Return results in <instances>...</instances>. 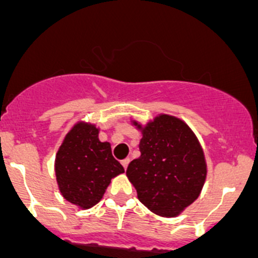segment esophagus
<instances>
[{
  "instance_id": "34e87169",
  "label": "esophagus",
  "mask_w": 258,
  "mask_h": 258,
  "mask_svg": "<svg viewBox=\"0 0 258 258\" xmlns=\"http://www.w3.org/2000/svg\"><path fill=\"white\" fill-rule=\"evenodd\" d=\"M128 163H130V158H124V160H122V166H123L124 168H127Z\"/></svg>"
}]
</instances>
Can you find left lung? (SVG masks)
<instances>
[{"label":"left lung","instance_id":"obj_1","mask_svg":"<svg viewBox=\"0 0 258 258\" xmlns=\"http://www.w3.org/2000/svg\"><path fill=\"white\" fill-rule=\"evenodd\" d=\"M141 156L128 165L126 175L140 201L151 212L176 217L199 199L207 176L204 150L195 132L181 118L160 113L141 124Z\"/></svg>","mask_w":258,"mask_h":258}]
</instances>
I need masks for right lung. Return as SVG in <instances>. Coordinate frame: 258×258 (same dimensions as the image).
Returning a JSON list of instances; mask_svg holds the SVG:
<instances>
[{
  "label": "right lung",
  "instance_id": "obj_1",
  "mask_svg": "<svg viewBox=\"0 0 258 258\" xmlns=\"http://www.w3.org/2000/svg\"><path fill=\"white\" fill-rule=\"evenodd\" d=\"M95 123L79 121L71 127L54 158L62 197L81 210L97 205L111 179L124 172L112 156L110 142H101Z\"/></svg>",
  "mask_w": 258,
  "mask_h": 258
}]
</instances>
